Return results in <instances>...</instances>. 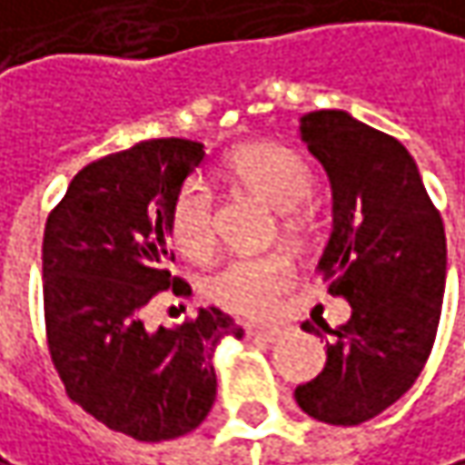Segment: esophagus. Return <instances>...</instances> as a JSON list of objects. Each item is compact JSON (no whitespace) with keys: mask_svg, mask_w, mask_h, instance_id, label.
Returning a JSON list of instances; mask_svg holds the SVG:
<instances>
[{"mask_svg":"<svg viewBox=\"0 0 465 465\" xmlns=\"http://www.w3.org/2000/svg\"><path fill=\"white\" fill-rule=\"evenodd\" d=\"M247 335L258 338V341H266V343H274V341H279L284 335V330L282 327H250Z\"/></svg>","mask_w":465,"mask_h":465,"instance_id":"esophagus-1","label":"esophagus"}]
</instances>
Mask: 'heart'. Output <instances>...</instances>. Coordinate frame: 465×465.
<instances>
[{"mask_svg":"<svg viewBox=\"0 0 465 465\" xmlns=\"http://www.w3.org/2000/svg\"><path fill=\"white\" fill-rule=\"evenodd\" d=\"M226 164L244 189L282 210L284 232L295 236L306 229L309 215L301 202L314 189V170L298 151L279 143H250L236 148ZM170 233L189 258H204L213 250V193L202 181L191 178L178 189L170 210ZM287 276L290 261L284 255L236 258L207 279V295L239 317H266Z\"/></svg>","mask_w":465,"mask_h":465,"instance_id":"b5f03b06","label":"heart"}]
</instances>
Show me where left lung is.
Returning <instances> with one entry per match:
<instances>
[{
	"instance_id": "left-lung-1",
	"label": "left lung",
	"mask_w": 465,
	"mask_h": 465,
	"mask_svg": "<svg viewBox=\"0 0 465 465\" xmlns=\"http://www.w3.org/2000/svg\"><path fill=\"white\" fill-rule=\"evenodd\" d=\"M301 141L332 189V232L317 272L351 319L330 330L324 370L295 389L298 407L332 426H359L415 383L442 314L447 239L418 164L397 138L324 108L301 116ZM306 332L319 330L312 322Z\"/></svg>"
}]
</instances>
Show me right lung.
Listing matches in <instances>:
<instances>
[{
	"label": "right lung",
	"instance_id": "add662e5",
	"mask_svg": "<svg viewBox=\"0 0 465 465\" xmlns=\"http://www.w3.org/2000/svg\"><path fill=\"white\" fill-rule=\"evenodd\" d=\"M204 146L141 141L87 164L50 213L42 242L45 324L68 397L138 442L193 431L215 401L213 354L244 330L221 309L148 330L151 298L189 287L170 274V210Z\"/></svg>",
	"mask_w": 465,
	"mask_h": 465
}]
</instances>
